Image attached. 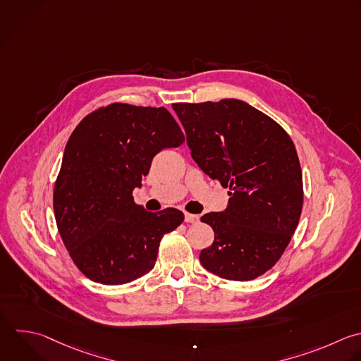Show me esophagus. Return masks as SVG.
Segmentation results:
<instances>
[{
    "label": "esophagus",
    "mask_w": 361,
    "mask_h": 361,
    "mask_svg": "<svg viewBox=\"0 0 361 361\" xmlns=\"http://www.w3.org/2000/svg\"><path fill=\"white\" fill-rule=\"evenodd\" d=\"M185 221H186V223H197V221H199V216L186 212V213H185Z\"/></svg>",
    "instance_id": "obj_1"
}]
</instances>
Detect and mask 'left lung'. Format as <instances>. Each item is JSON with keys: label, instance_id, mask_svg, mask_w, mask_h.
<instances>
[{"label": "left lung", "instance_id": "1", "mask_svg": "<svg viewBox=\"0 0 361 361\" xmlns=\"http://www.w3.org/2000/svg\"><path fill=\"white\" fill-rule=\"evenodd\" d=\"M199 168L228 188V207L207 213L214 241L202 265L230 281L269 271L295 233L302 204V169L289 134L250 104L223 99L172 104Z\"/></svg>", "mask_w": 361, "mask_h": 361}]
</instances>
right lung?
<instances>
[{"label": "right lung", "instance_id": "add662e5", "mask_svg": "<svg viewBox=\"0 0 361 361\" xmlns=\"http://www.w3.org/2000/svg\"><path fill=\"white\" fill-rule=\"evenodd\" d=\"M185 142L165 107L102 106L72 133L54 189L59 234L92 281L121 285L149 272L162 237L182 224L180 210L158 213L134 202L152 158Z\"/></svg>", "mask_w": 361, "mask_h": 361}]
</instances>
